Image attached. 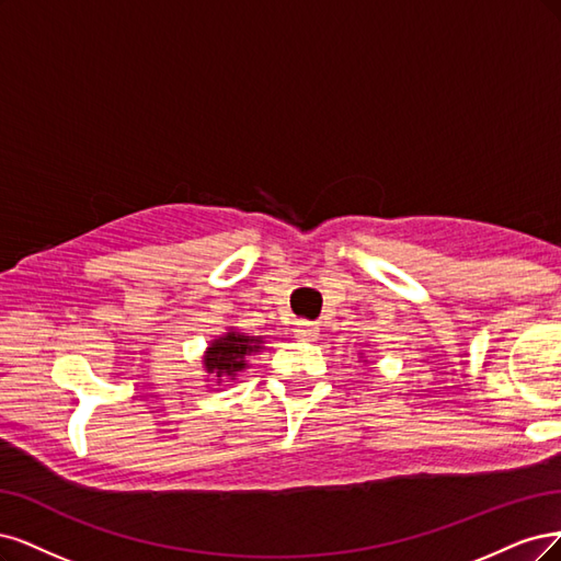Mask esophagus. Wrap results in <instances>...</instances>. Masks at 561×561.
<instances>
[{"label":"esophagus","instance_id":"esophagus-1","mask_svg":"<svg viewBox=\"0 0 561 561\" xmlns=\"http://www.w3.org/2000/svg\"><path fill=\"white\" fill-rule=\"evenodd\" d=\"M294 333L300 340H314L319 335V327H317V323H312V321H298Z\"/></svg>","mask_w":561,"mask_h":561}]
</instances>
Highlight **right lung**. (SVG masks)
I'll return each mask as SVG.
<instances>
[{
    "instance_id": "1",
    "label": "right lung",
    "mask_w": 561,
    "mask_h": 561,
    "mask_svg": "<svg viewBox=\"0 0 561 561\" xmlns=\"http://www.w3.org/2000/svg\"><path fill=\"white\" fill-rule=\"evenodd\" d=\"M259 350H261L259 337L228 333L211 342V347L205 356V368L207 373H214L221 379H234V375H240V370L247 368L244 358L251 352H259Z\"/></svg>"
}]
</instances>
